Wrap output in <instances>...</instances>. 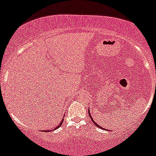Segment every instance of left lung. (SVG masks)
I'll list each match as a JSON object with an SVG mask.
<instances>
[{"label":"left lung","instance_id":"8db88e82","mask_svg":"<svg viewBox=\"0 0 156 156\" xmlns=\"http://www.w3.org/2000/svg\"><path fill=\"white\" fill-rule=\"evenodd\" d=\"M88 113H89V115H90V119H91V120H92V122L94 123V124H95V125H96V126H98V127L101 128V129H104L103 127H101V126H99L98 124H97L96 123H95V121H94L93 119H92V116H91V115H90V109H89V110H88Z\"/></svg>","mask_w":156,"mask_h":156}]
</instances>
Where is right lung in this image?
<instances>
[{"mask_svg": "<svg viewBox=\"0 0 156 156\" xmlns=\"http://www.w3.org/2000/svg\"><path fill=\"white\" fill-rule=\"evenodd\" d=\"M63 121H64V120H63V119H62V121H61V123H60V124H59V125H58V126H56V127H55V129H53V130H55V129H58V127H60V126H61V125H62V124H63ZM49 131H50V130H44V132H49Z\"/></svg>", "mask_w": 156, "mask_h": 156, "instance_id": "1", "label": "right lung"}]
</instances>
